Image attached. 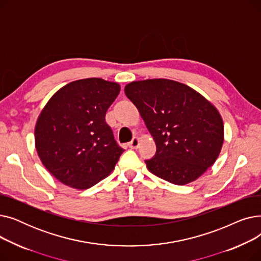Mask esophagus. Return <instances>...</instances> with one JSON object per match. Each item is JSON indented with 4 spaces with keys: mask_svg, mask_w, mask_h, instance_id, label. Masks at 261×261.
Instances as JSON below:
<instances>
[{
    "mask_svg": "<svg viewBox=\"0 0 261 261\" xmlns=\"http://www.w3.org/2000/svg\"><path fill=\"white\" fill-rule=\"evenodd\" d=\"M140 145V139L139 138H133V140L128 144L129 148L131 149H138Z\"/></svg>",
    "mask_w": 261,
    "mask_h": 261,
    "instance_id": "obj_1",
    "label": "esophagus"
}]
</instances>
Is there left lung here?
Segmentation results:
<instances>
[{
  "label": "left lung",
  "instance_id": "8db88e82",
  "mask_svg": "<svg viewBox=\"0 0 261 261\" xmlns=\"http://www.w3.org/2000/svg\"><path fill=\"white\" fill-rule=\"evenodd\" d=\"M156 145L148 170L175 185L196 181L216 162L224 141L218 110L201 94L169 79L133 81L125 87Z\"/></svg>",
  "mask_w": 261,
  "mask_h": 261
}]
</instances>
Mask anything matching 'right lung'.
Returning <instances> with one entry per match:
<instances>
[{"mask_svg":"<svg viewBox=\"0 0 261 261\" xmlns=\"http://www.w3.org/2000/svg\"><path fill=\"white\" fill-rule=\"evenodd\" d=\"M116 82L76 80L55 93L38 117L35 143L44 167L61 183L88 189L114 169L123 152L106 122Z\"/></svg>","mask_w":261,"mask_h":261,"instance_id":"right-lung-1","label":"right lung"}]
</instances>
